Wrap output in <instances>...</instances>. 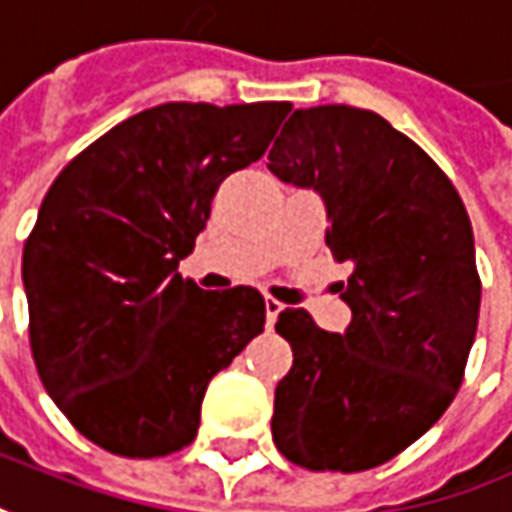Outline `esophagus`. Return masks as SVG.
I'll return each instance as SVG.
<instances>
[{
	"mask_svg": "<svg viewBox=\"0 0 512 512\" xmlns=\"http://www.w3.org/2000/svg\"><path fill=\"white\" fill-rule=\"evenodd\" d=\"M282 308H285V305H282L279 299H273V296H268V299H265V314H268V325H273V322H276V317L282 314Z\"/></svg>",
	"mask_w": 512,
	"mask_h": 512,
	"instance_id": "esophagus-1",
	"label": "esophagus"
}]
</instances>
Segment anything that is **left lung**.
I'll return each instance as SVG.
<instances>
[{
  "mask_svg": "<svg viewBox=\"0 0 512 512\" xmlns=\"http://www.w3.org/2000/svg\"><path fill=\"white\" fill-rule=\"evenodd\" d=\"M268 167L320 192L325 244L354 265L340 294L345 334L322 331L305 308L279 314L294 366L276 386L273 444L314 473L380 467L461 389L481 305L467 207L444 169L369 109H299Z\"/></svg>",
  "mask_w": 512,
  "mask_h": 512,
  "instance_id": "obj_1",
  "label": "left lung"
}]
</instances>
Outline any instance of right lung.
<instances>
[{
	"instance_id": "right-lung-1",
	"label": "right lung",
	"mask_w": 512,
	"mask_h": 512,
	"mask_svg": "<svg viewBox=\"0 0 512 512\" xmlns=\"http://www.w3.org/2000/svg\"><path fill=\"white\" fill-rule=\"evenodd\" d=\"M291 103H164L54 178L22 250L39 380L71 426L123 458L192 444L207 383L265 328L256 288L178 273L218 184L265 155Z\"/></svg>"
}]
</instances>
